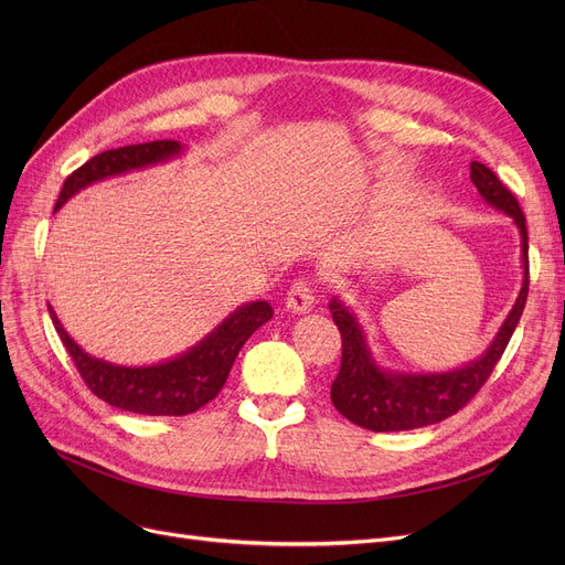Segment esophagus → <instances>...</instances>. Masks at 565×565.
<instances>
[{
    "mask_svg": "<svg viewBox=\"0 0 565 565\" xmlns=\"http://www.w3.org/2000/svg\"><path fill=\"white\" fill-rule=\"evenodd\" d=\"M313 288L309 281H298L292 284V288L288 290V298H286V309L292 313H309L313 309Z\"/></svg>",
    "mask_w": 565,
    "mask_h": 565,
    "instance_id": "34e87169",
    "label": "esophagus"
}]
</instances>
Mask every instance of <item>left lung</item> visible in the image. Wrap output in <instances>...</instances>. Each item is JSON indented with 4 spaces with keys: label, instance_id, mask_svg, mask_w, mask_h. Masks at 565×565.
Returning a JSON list of instances; mask_svg holds the SVG:
<instances>
[{
    "label": "left lung",
    "instance_id": "1",
    "mask_svg": "<svg viewBox=\"0 0 565 565\" xmlns=\"http://www.w3.org/2000/svg\"><path fill=\"white\" fill-rule=\"evenodd\" d=\"M471 183L479 194L497 211L507 213L520 231L522 247V288L518 300L501 322L499 332L490 341L488 350L473 362L441 371V373H405L382 369L366 341V332L358 316L343 305L339 295L330 300V313L337 322L343 341L341 371L332 382V403L345 419L373 433H398L414 430L430 424H439L458 409H462L494 371L497 362L507 350L520 316L526 305L529 292V237L526 220L520 211L513 192L503 185L497 173L481 162L469 164Z\"/></svg>",
    "mask_w": 565,
    "mask_h": 565
}]
</instances>
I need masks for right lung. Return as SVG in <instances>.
I'll return each mask as SVG.
<instances>
[{
  "instance_id": "add662e5",
  "label": "right lung",
  "mask_w": 565,
  "mask_h": 565,
  "mask_svg": "<svg viewBox=\"0 0 565 565\" xmlns=\"http://www.w3.org/2000/svg\"><path fill=\"white\" fill-rule=\"evenodd\" d=\"M183 153L185 146L171 139L111 148V151L84 162L66 178L54 213L77 192L105 181V178L162 164ZM47 311L86 387L118 409L148 414V417H183L213 401L224 387L237 352L275 313L265 300L243 305L231 311L211 334H205L196 345L175 358L148 366H124L84 352L64 330L62 320L56 318L50 305Z\"/></svg>"
}]
</instances>
